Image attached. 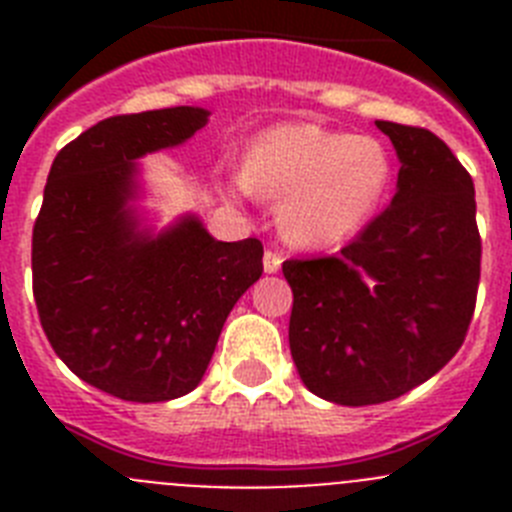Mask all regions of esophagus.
Instances as JSON below:
<instances>
[{"mask_svg": "<svg viewBox=\"0 0 512 512\" xmlns=\"http://www.w3.org/2000/svg\"><path fill=\"white\" fill-rule=\"evenodd\" d=\"M282 253L279 251H266L264 253V269H266V274H277L279 269H282Z\"/></svg>", "mask_w": 512, "mask_h": 512, "instance_id": "esophagus-1", "label": "esophagus"}]
</instances>
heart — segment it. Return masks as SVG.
Masks as SVG:
<instances>
[{
  "label": "heart",
  "mask_w": 512,
  "mask_h": 512,
  "mask_svg": "<svg viewBox=\"0 0 512 512\" xmlns=\"http://www.w3.org/2000/svg\"><path fill=\"white\" fill-rule=\"evenodd\" d=\"M392 161L377 138L292 122L266 130L246 158L238 189L277 200L279 228L300 248L354 238L390 189Z\"/></svg>",
  "instance_id": "obj_1"
}]
</instances>
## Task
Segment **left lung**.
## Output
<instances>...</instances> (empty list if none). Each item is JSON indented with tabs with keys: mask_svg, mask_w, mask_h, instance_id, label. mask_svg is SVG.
<instances>
[{
	"mask_svg": "<svg viewBox=\"0 0 512 512\" xmlns=\"http://www.w3.org/2000/svg\"><path fill=\"white\" fill-rule=\"evenodd\" d=\"M400 158L390 207L333 256L282 264L289 348L312 395L379 405L431 379L464 343L479 287L474 182L431 130L377 120Z\"/></svg>",
	"mask_w": 512,
	"mask_h": 512,
	"instance_id": "left-lung-1",
	"label": "left lung"
}]
</instances>
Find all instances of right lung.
Instances as JSON below:
<instances>
[{"label":"right lung","mask_w":512,"mask_h":512,"mask_svg":"<svg viewBox=\"0 0 512 512\" xmlns=\"http://www.w3.org/2000/svg\"><path fill=\"white\" fill-rule=\"evenodd\" d=\"M202 107L117 115L58 151L33 228L40 325L71 372L128 402L200 384L238 297L261 277L259 238L215 241L197 217L140 233L135 158L205 128Z\"/></svg>","instance_id":"add662e5"}]
</instances>
